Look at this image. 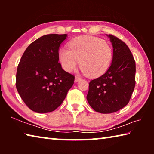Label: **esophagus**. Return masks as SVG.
I'll use <instances>...</instances> for the list:
<instances>
[{"instance_id": "obj_1", "label": "esophagus", "mask_w": 154, "mask_h": 154, "mask_svg": "<svg viewBox=\"0 0 154 154\" xmlns=\"http://www.w3.org/2000/svg\"><path fill=\"white\" fill-rule=\"evenodd\" d=\"M81 79H82V78H81L80 77L77 76V77H75V82H79V81L81 80Z\"/></svg>"}]
</instances>
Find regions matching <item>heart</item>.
<instances>
[{"instance_id": "heart-1", "label": "heart", "mask_w": 154, "mask_h": 154, "mask_svg": "<svg viewBox=\"0 0 154 154\" xmlns=\"http://www.w3.org/2000/svg\"><path fill=\"white\" fill-rule=\"evenodd\" d=\"M69 48L60 49L59 61L65 71L71 72L79 66L91 77L102 75L110 67L113 52L111 45L100 38L82 36L70 41Z\"/></svg>"}]
</instances>
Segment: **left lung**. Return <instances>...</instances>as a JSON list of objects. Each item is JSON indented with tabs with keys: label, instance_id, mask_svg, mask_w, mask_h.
I'll return each mask as SVG.
<instances>
[{
	"label": "left lung",
	"instance_id": "obj_1",
	"mask_svg": "<svg viewBox=\"0 0 154 154\" xmlns=\"http://www.w3.org/2000/svg\"><path fill=\"white\" fill-rule=\"evenodd\" d=\"M113 49L111 64L105 74L89 83L87 100L94 110L111 113L128 105L135 86L136 64L128 47L111 35Z\"/></svg>",
	"mask_w": 154,
	"mask_h": 154
}]
</instances>
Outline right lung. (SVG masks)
Wrapping results in <instances>:
<instances>
[{
    "label": "right lung",
    "mask_w": 154,
    "mask_h": 154,
    "mask_svg": "<svg viewBox=\"0 0 154 154\" xmlns=\"http://www.w3.org/2000/svg\"><path fill=\"white\" fill-rule=\"evenodd\" d=\"M67 35H44L30 44L18 64L16 88L28 108L49 113L61 105L75 77L62 69L58 51Z\"/></svg>",
    "instance_id": "right-lung-1"
}]
</instances>
